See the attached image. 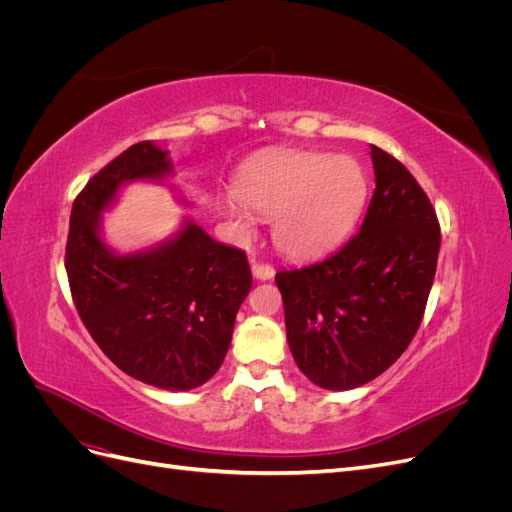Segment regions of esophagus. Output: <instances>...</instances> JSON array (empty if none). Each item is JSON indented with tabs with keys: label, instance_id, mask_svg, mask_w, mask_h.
Wrapping results in <instances>:
<instances>
[{
	"label": "esophagus",
	"instance_id": "34e87169",
	"mask_svg": "<svg viewBox=\"0 0 512 512\" xmlns=\"http://www.w3.org/2000/svg\"><path fill=\"white\" fill-rule=\"evenodd\" d=\"M252 273H254L256 280L267 282V280H271V277L275 275V269H273L271 265H262V262H254V265H252Z\"/></svg>",
	"mask_w": 512,
	"mask_h": 512
}]
</instances>
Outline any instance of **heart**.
<instances>
[{"label": "heart", "instance_id": "obj_1", "mask_svg": "<svg viewBox=\"0 0 512 512\" xmlns=\"http://www.w3.org/2000/svg\"><path fill=\"white\" fill-rule=\"evenodd\" d=\"M367 200L363 166L348 156L286 151L247 166L235 196L222 200L226 220L252 232V213L273 218L277 250L290 258H316L342 241Z\"/></svg>", "mask_w": 512, "mask_h": 512}]
</instances>
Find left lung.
Masks as SVG:
<instances>
[{
    "mask_svg": "<svg viewBox=\"0 0 512 512\" xmlns=\"http://www.w3.org/2000/svg\"><path fill=\"white\" fill-rule=\"evenodd\" d=\"M371 162L361 230L316 265L275 275L294 363L320 389H356L389 369L421 327L436 275L440 224L427 194L376 145Z\"/></svg>",
    "mask_w": 512,
    "mask_h": 512,
    "instance_id": "obj_1",
    "label": "left lung"
}]
</instances>
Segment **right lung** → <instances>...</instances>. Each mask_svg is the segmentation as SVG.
<instances>
[{
  "label": "right lung",
  "instance_id": "obj_1",
  "mask_svg": "<svg viewBox=\"0 0 512 512\" xmlns=\"http://www.w3.org/2000/svg\"><path fill=\"white\" fill-rule=\"evenodd\" d=\"M173 175L168 151L136 143L94 175L70 213L66 271L79 316L128 376L164 391H192L220 369L235 318L252 288L245 252L185 218L173 237L117 254L102 213L132 181Z\"/></svg>",
  "mask_w": 512,
  "mask_h": 512
}]
</instances>
